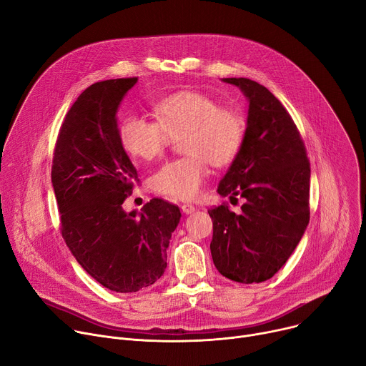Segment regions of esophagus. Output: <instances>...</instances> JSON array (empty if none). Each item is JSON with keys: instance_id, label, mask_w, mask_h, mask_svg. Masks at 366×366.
<instances>
[{"instance_id": "esophagus-1", "label": "esophagus", "mask_w": 366, "mask_h": 366, "mask_svg": "<svg viewBox=\"0 0 366 366\" xmlns=\"http://www.w3.org/2000/svg\"><path fill=\"white\" fill-rule=\"evenodd\" d=\"M181 209H182V212L185 213V214H189V213H194L197 210V207L196 206H192V204H189V203H184L182 206H181Z\"/></svg>"}]
</instances>
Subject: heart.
Listing matches in <instances>:
<instances>
[{"label": "heart", "instance_id": "1", "mask_svg": "<svg viewBox=\"0 0 366 366\" xmlns=\"http://www.w3.org/2000/svg\"><path fill=\"white\" fill-rule=\"evenodd\" d=\"M157 120L138 113L120 119L119 139L127 153L137 159L152 160L162 154L172 138L181 137L187 154L169 160L150 177V187L177 200L197 196L209 175V166L222 167L235 160L246 135L242 114L221 106L213 97L194 89H184L156 102Z\"/></svg>", "mask_w": 366, "mask_h": 366}]
</instances>
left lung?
Returning a JSON list of instances; mask_svg holds the SVG:
<instances>
[{
	"label": "left lung",
	"instance_id": "8db88e82",
	"mask_svg": "<svg viewBox=\"0 0 366 366\" xmlns=\"http://www.w3.org/2000/svg\"><path fill=\"white\" fill-rule=\"evenodd\" d=\"M249 100L242 147L217 192L246 200L239 213L221 204L213 221L212 259L224 277L242 284L272 278L309 224L310 163L300 132L277 97L247 78H224Z\"/></svg>",
	"mask_w": 366,
	"mask_h": 366
}]
</instances>
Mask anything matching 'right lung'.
Returning <instances> with one entry per match:
<instances>
[{
  "instance_id": "1",
  "label": "right lung",
  "mask_w": 366,
  "mask_h": 366,
  "mask_svg": "<svg viewBox=\"0 0 366 366\" xmlns=\"http://www.w3.org/2000/svg\"><path fill=\"white\" fill-rule=\"evenodd\" d=\"M138 78L92 84L73 103L59 131L51 182L61 235L71 254L103 287L135 293L166 269L179 207L153 199L141 213L122 209L138 181L122 147L117 109Z\"/></svg>"
}]
</instances>
